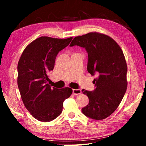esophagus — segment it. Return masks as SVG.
I'll return each mask as SVG.
<instances>
[{
    "instance_id": "esophagus-1",
    "label": "esophagus",
    "mask_w": 146,
    "mask_h": 146,
    "mask_svg": "<svg viewBox=\"0 0 146 146\" xmlns=\"http://www.w3.org/2000/svg\"><path fill=\"white\" fill-rule=\"evenodd\" d=\"M81 92H82V91H81L80 89H77V90H73V94L75 95H80Z\"/></svg>"
}]
</instances>
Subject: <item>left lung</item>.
Here are the masks:
<instances>
[{"label":"left lung","mask_w":146,"mask_h":146,"mask_svg":"<svg viewBox=\"0 0 146 146\" xmlns=\"http://www.w3.org/2000/svg\"><path fill=\"white\" fill-rule=\"evenodd\" d=\"M86 49L88 71L97 76L95 90H82L89 98L82 112L91 119H105L117 110L126 91L127 67L123 51L110 36L96 32L76 36L70 45Z\"/></svg>","instance_id":"obj_1"}]
</instances>
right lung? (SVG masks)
<instances>
[{
    "mask_svg": "<svg viewBox=\"0 0 146 146\" xmlns=\"http://www.w3.org/2000/svg\"><path fill=\"white\" fill-rule=\"evenodd\" d=\"M72 38L41 36L26 47L19 59L17 84L22 100L39 121L50 122L58 117L62 111L63 102L72 94L70 88H52L48 84L56 56Z\"/></svg>",
    "mask_w": 146,
    "mask_h": 146,
    "instance_id": "obj_1",
    "label": "right lung"
}]
</instances>
